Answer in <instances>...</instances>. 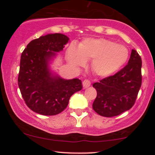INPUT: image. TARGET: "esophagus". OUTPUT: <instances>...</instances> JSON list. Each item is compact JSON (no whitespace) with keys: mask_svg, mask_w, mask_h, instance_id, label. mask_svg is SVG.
Returning <instances> with one entry per match:
<instances>
[{"mask_svg":"<svg viewBox=\"0 0 155 155\" xmlns=\"http://www.w3.org/2000/svg\"><path fill=\"white\" fill-rule=\"evenodd\" d=\"M82 84H83V87L84 88H87L90 86V85H91V83H90V81H89V80L85 79V80H84V81H83Z\"/></svg>","mask_w":155,"mask_h":155,"instance_id":"esophagus-1","label":"esophagus"}]
</instances>
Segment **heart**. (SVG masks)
<instances>
[{"mask_svg": "<svg viewBox=\"0 0 155 155\" xmlns=\"http://www.w3.org/2000/svg\"><path fill=\"white\" fill-rule=\"evenodd\" d=\"M128 56L127 47L106 38H86L79 44L78 49L71 47L67 53L68 63L76 68L92 59V72L103 77L118 71L127 62Z\"/></svg>", "mask_w": 155, "mask_h": 155, "instance_id": "heart-1", "label": "heart"}]
</instances>
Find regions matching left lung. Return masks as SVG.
Listing matches in <instances>:
<instances>
[{
    "label": "left lung",
    "instance_id": "1",
    "mask_svg": "<svg viewBox=\"0 0 155 155\" xmlns=\"http://www.w3.org/2000/svg\"><path fill=\"white\" fill-rule=\"evenodd\" d=\"M141 58L133 49L126 66L114 75L95 82L97 97L92 108L99 115L111 117L130 109L141 86Z\"/></svg>",
    "mask_w": 155,
    "mask_h": 155
}]
</instances>
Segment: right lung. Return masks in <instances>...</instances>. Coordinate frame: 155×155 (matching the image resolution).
Here are the masks:
<instances>
[{"label": "right lung", "instance_id": "add662e5", "mask_svg": "<svg viewBox=\"0 0 155 155\" xmlns=\"http://www.w3.org/2000/svg\"><path fill=\"white\" fill-rule=\"evenodd\" d=\"M68 41L62 33L47 34L31 41L22 51L18 85L32 111L45 116L58 114L73 94L82 89L80 79H63L51 70V61Z\"/></svg>", "mask_w": 155, "mask_h": 155}]
</instances>
